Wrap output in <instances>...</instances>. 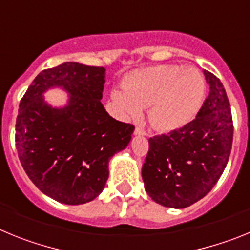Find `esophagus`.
<instances>
[{"label": "esophagus", "instance_id": "1", "mask_svg": "<svg viewBox=\"0 0 250 250\" xmlns=\"http://www.w3.org/2000/svg\"><path fill=\"white\" fill-rule=\"evenodd\" d=\"M134 134H135V135H146V131H145V130L143 129V127L136 126L135 127V131H134Z\"/></svg>", "mask_w": 250, "mask_h": 250}]
</instances>
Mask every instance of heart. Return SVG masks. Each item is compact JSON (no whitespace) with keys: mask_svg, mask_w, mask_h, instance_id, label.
<instances>
[{"mask_svg":"<svg viewBox=\"0 0 250 250\" xmlns=\"http://www.w3.org/2000/svg\"><path fill=\"white\" fill-rule=\"evenodd\" d=\"M205 83L195 68L160 65L136 72L125 83V91L115 90L111 98L120 116L138 120L149 107V120L163 131L179 129L199 111Z\"/></svg>","mask_w":250,"mask_h":250,"instance_id":"heart-1","label":"heart"}]
</instances>
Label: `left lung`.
<instances>
[{"instance_id":"8db88e82","label":"left lung","mask_w":250,"mask_h":250,"mask_svg":"<svg viewBox=\"0 0 250 250\" xmlns=\"http://www.w3.org/2000/svg\"><path fill=\"white\" fill-rule=\"evenodd\" d=\"M209 95L193 121L149 139L141 175L155 203L182 209L204 198L224 171L233 144L230 104L223 83L204 71Z\"/></svg>"}]
</instances>
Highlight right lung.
<instances>
[{
  "label": "right lung",
  "instance_id": "right-lung-1",
  "mask_svg": "<svg viewBox=\"0 0 250 250\" xmlns=\"http://www.w3.org/2000/svg\"><path fill=\"white\" fill-rule=\"evenodd\" d=\"M105 68L65 62L40 72L20 101L16 149L40 190L62 204L91 202L105 188L109 160L127 146L135 126L104 109ZM59 85L68 105L52 108L42 94Z\"/></svg>",
  "mask_w": 250,
  "mask_h": 250
}]
</instances>
